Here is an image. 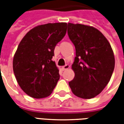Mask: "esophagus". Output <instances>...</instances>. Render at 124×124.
I'll return each mask as SVG.
<instances>
[{
  "label": "esophagus",
  "mask_w": 124,
  "mask_h": 124,
  "mask_svg": "<svg viewBox=\"0 0 124 124\" xmlns=\"http://www.w3.org/2000/svg\"><path fill=\"white\" fill-rule=\"evenodd\" d=\"M69 68H70V65L66 64L65 66H62V68L63 70H67V69H68Z\"/></svg>",
  "instance_id": "34e87169"
}]
</instances>
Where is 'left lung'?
I'll list each match as a JSON object with an SVG mask.
<instances>
[{
    "instance_id": "1",
    "label": "left lung",
    "mask_w": 124,
    "mask_h": 124,
    "mask_svg": "<svg viewBox=\"0 0 124 124\" xmlns=\"http://www.w3.org/2000/svg\"><path fill=\"white\" fill-rule=\"evenodd\" d=\"M68 34L76 48L72 68L75 76L69 82L79 98L96 97L109 82L115 66L112 47L98 29L80 24H68Z\"/></svg>"
}]
</instances>
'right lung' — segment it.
Wrapping results in <instances>:
<instances>
[{
    "mask_svg": "<svg viewBox=\"0 0 124 124\" xmlns=\"http://www.w3.org/2000/svg\"><path fill=\"white\" fill-rule=\"evenodd\" d=\"M66 31L67 23H48L31 29L20 41L13 58V71L18 85L29 96L48 97L56 86L59 70L52 58Z\"/></svg>",
    "mask_w": 124,
    "mask_h": 124,
    "instance_id": "right-lung-1",
    "label": "right lung"
}]
</instances>
